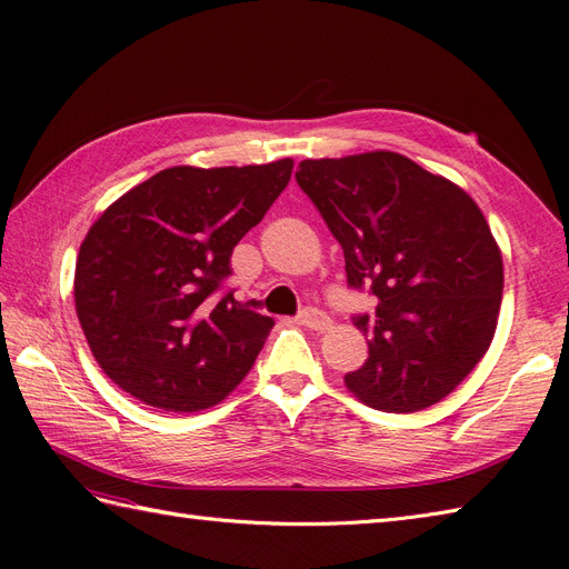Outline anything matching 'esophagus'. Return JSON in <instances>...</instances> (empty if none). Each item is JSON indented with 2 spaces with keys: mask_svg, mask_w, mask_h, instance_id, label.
Wrapping results in <instances>:
<instances>
[{
  "mask_svg": "<svg viewBox=\"0 0 569 569\" xmlns=\"http://www.w3.org/2000/svg\"><path fill=\"white\" fill-rule=\"evenodd\" d=\"M299 318H301V322L306 327H311V330H327V327L332 325L330 316H327L325 311H320V308H316V306H306L303 311L299 313Z\"/></svg>",
  "mask_w": 569,
  "mask_h": 569,
  "instance_id": "obj_1",
  "label": "esophagus"
}]
</instances>
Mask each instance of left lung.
I'll return each instance as SVG.
<instances>
[{
    "label": "left lung",
    "instance_id": "8db88e82",
    "mask_svg": "<svg viewBox=\"0 0 569 569\" xmlns=\"http://www.w3.org/2000/svg\"><path fill=\"white\" fill-rule=\"evenodd\" d=\"M297 182L341 244L349 287L377 297L353 318L368 360L343 382L385 412L435 406L496 332L503 258L487 218L458 184L393 151L306 159Z\"/></svg>",
    "mask_w": 569,
    "mask_h": 569
}]
</instances>
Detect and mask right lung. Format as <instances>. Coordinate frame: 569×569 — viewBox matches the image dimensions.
<instances>
[{"label": "right lung", "instance_id": "1", "mask_svg": "<svg viewBox=\"0 0 569 569\" xmlns=\"http://www.w3.org/2000/svg\"><path fill=\"white\" fill-rule=\"evenodd\" d=\"M295 161L176 166L132 187L80 244L76 311L99 368L147 406L194 412L244 380L272 318L222 289Z\"/></svg>", "mask_w": 569, "mask_h": 569}]
</instances>
